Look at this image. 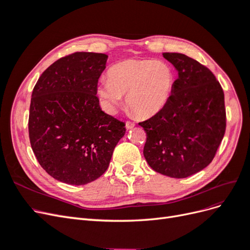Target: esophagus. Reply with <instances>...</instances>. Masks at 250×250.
Returning <instances> with one entry per match:
<instances>
[{"instance_id":"1","label":"esophagus","mask_w":250,"mask_h":250,"mask_svg":"<svg viewBox=\"0 0 250 250\" xmlns=\"http://www.w3.org/2000/svg\"><path fill=\"white\" fill-rule=\"evenodd\" d=\"M125 125H126L127 129H131V128H133L135 126V124L133 122H131V121H126Z\"/></svg>"}]
</instances>
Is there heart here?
Listing matches in <instances>:
<instances>
[{
    "label": "heart",
    "instance_id": "1",
    "mask_svg": "<svg viewBox=\"0 0 250 250\" xmlns=\"http://www.w3.org/2000/svg\"><path fill=\"white\" fill-rule=\"evenodd\" d=\"M107 81H102L97 93L109 109L119 106L126 95V105L134 115L149 118L169 102L175 83L172 67L152 59H127L110 66Z\"/></svg>",
    "mask_w": 250,
    "mask_h": 250
}]
</instances>
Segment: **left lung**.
<instances>
[{"label":"left lung","instance_id":"1","mask_svg":"<svg viewBox=\"0 0 250 250\" xmlns=\"http://www.w3.org/2000/svg\"><path fill=\"white\" fill-rule=\"evenodd\" d=\"M178 72L167 105L140 122L144 156L157 173L186 178L211 163L226 128L224 93L215 75L180 53H163Z\"/></svg>","mask_w":250,"mask_h":250}]
</instances>
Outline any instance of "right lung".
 <instances>
[{"label":"right lung","instance_id":"add662e5","mask_svg":"<svg viewBox=\"0 0 250 250\" xmlns=\"http://www.w3.org/2000/svg\"><path fill=\"white\" fill-rule=\"evenodd\" d=\"M107 55L76 52L52 63L33 88L29 138L42 169L62 183L81 186L107 170L125 123L105 113L97 95Z\"/></svg>","mask_w":250,"mask_h":250}]
</instances>
